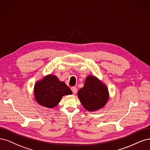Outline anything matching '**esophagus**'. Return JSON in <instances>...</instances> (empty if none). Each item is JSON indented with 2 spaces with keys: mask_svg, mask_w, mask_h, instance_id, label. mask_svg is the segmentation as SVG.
I'll list each match as a JSON object with an SVG mask.
<instances>
[{
  "mask_svg": "<svg viewBox=\"0 0 150 150\" xmlns=\"http://www.w3.org/2000/svg\"><path fill=\"white\" fill-rule=\"evenodd\" d=\"M71 90L74 94H76L77 93V88L75 87V86H72L71 88Z\"/></svg>",
  "mask_w": 150,
  "mask_h": 150,
  "instance_id": "obj_1",
  "label": "esophagus"
}]
</instances>
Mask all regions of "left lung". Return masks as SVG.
I'll use <instances>...</instances> for the list:
<instances>
[{
  "label": "left lung",
  "mask_w": 150,
  "mask_h": 150,
  "mask_svg": "<svg viewBox=\"0 0 150 150\" xmlns=\"http://www.w3.org/2000/svg\"><path fill=\"white\" fill-rule=\"evenodd\" d=\"M78 97L83 107L90 112L103 108L108 100L107 86L93 76L86 77L84 86L78 91Z\"/></svg>",
  "instance_id": "1"
}]
</instances>
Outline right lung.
I'll return each instance as SVG.
<instances>
[{"label":"right lung","mask_w":150,"mask_h":150,"mask_svg":"<svg viewBox=\"0 0 150 150\" xmlns=\"http://www.w3.org/2000/svg\"><path fill=\"white\" fill-rule=\"evenodd\" d=\"M71 93L72 91L64 82L59 81L56 76L52 75L38 81L34 86V95L37 103L50 108L56 107L63 96Z\"/></svg>","instance_id":"right-lung-1"}]
</instances>
